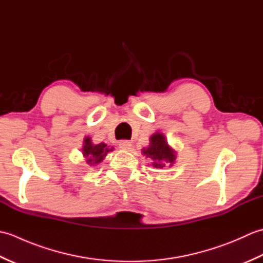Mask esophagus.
Segmentation results:
<instances>
[{"label": "esophagus", "mask_w": 263, "mask_h": 263, "mask_svg": "<svg viewBox=\"0 0 263 263\" xmlns=\"http://www.w3.org/2000/svg\"><path fill=\"white\" fill-rule=\"evenodd\" d=\"M131 146H132V143H131L130 141H127V140H122V141L119 142V147H120L122 150H128V149H131Z\"/></svg>", "instance_id": "obj_1"}]
</instances>
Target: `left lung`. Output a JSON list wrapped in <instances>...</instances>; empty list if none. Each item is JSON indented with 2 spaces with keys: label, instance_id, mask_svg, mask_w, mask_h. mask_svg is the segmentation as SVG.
Segmentation results:
<instances>
[{
  "label": "left lung",
  "instance_id": "left-lung-1",
  "mask_svg": "<svg viewBox=\"0 0 263 263\" xmlns=\"http://www.w3.org/2000/svg\"><path fill=\"white\" fill-rule=\"evenodd\" d=\"M142 154L147 158L152 159L154 168H164L167 165L173 166L176 159V152L166 140V137L160 132H156L150 137V143L147 148H143Z\"/></svg>",
  "mask_w": 263,
  "mask_h": 263
}]
</instances>
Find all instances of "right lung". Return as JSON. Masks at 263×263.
I'll use <instances>...</instances> for the list:
<instances>
[{"instance_id":"right-lung-1","label":"right lung","mask_w":263,"mask_h":263,"mask_svg":"<svg viewBox=\"0 0 263 263\" xmlns=\"http://www.w3.org/2000/svg\"><path fill=\"white\" fill-rule=\"evenodd\" d=\"M113 152V147L109 148L107 144L102 142L98 144H93L91 138L86 137L82 144V155L86 158L88 165L96 166L99 163H102L104 158L107 156L108 153Z\"/></svg>"}]
</instances>
